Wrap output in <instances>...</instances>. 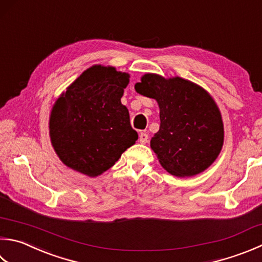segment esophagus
Segmentation results:
<instances>
[{
    "instance_id": "34e87169",
    "label": "esophagus",
    "mask_w": 262,
    "mask_h": 262,
    "mask_svg": "<svg viewBox=\"0 0 262 262\" xmlns=\"http://www.w3.org/2000/svg\"><path fill=\"white\" fill-rule=\"evenodd\" d=\"M138 141H140L142 144H145V143H147V141H148V135L146 134V133H141L140 134V138H138Z\"/></svg>"
}]
</instances>
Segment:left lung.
Segmentation results:
<instances>
[{
    "instance_id": "obj_1",
    "label": "left lung",
    "mask_w": 262,
    "mask_h": 262,
    "mask_svg": "<svg viewBox=\"0 0 262 262\" xmlns=\"http://www.w3.org/2000/svg\"><path fill=\"white\" fill-rule=\"evenodd\" d=\"M135 90L158 102L160 129L151 138V148L169 173L191 177L212 165L223 147L224 125L206 90L181 77L156 74H145Z\"/></svg>"
}]
</instances>
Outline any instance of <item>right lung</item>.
Wrapping results in <instances>:
<instances>
[{"instance_id":"1","label":"right lung","mask_w":262,"mask_h":262,"mask_svg":"<svg viewBox=\"0 0 262 262\" xmlns=\"http://www.w3.org/2000/svg\"><path fill=\"white\" fill-rule=\"evenodd\" d=\"M129 75L96 64L60 95L50 116V137L66 166L90 177L106 171L138 135L121 104Z\"/></svg>"}]
</instances>
